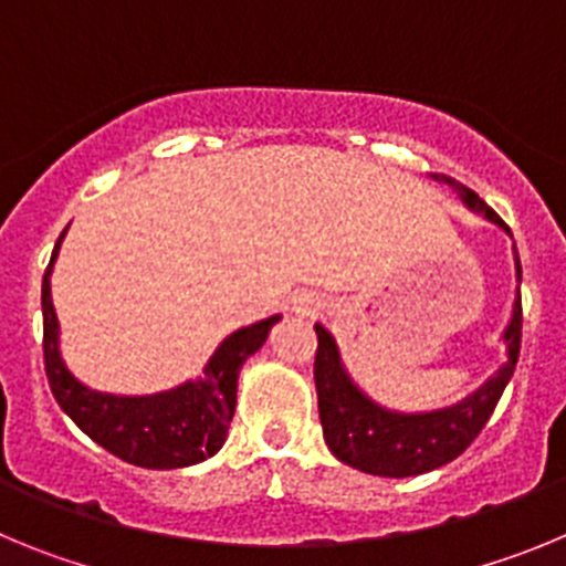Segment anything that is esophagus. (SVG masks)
Returning <instances> with one entry per match:
<instances>
[{
  "mask_svg": "<svg viewBox=\"0 0 566 566\" xmlns=\"http://www.w3.org/2000/svg\"><path fill=\"white\" fill-rule=\"evenodd\" d=\"M321 310V302H318V295L313 293H304L295 298V313H302V315H315Z\"/></svg>",
  "mask_w": 566,
  "mask_h": 566,
  "instance_id": "34e87169",
  "label": "esophagus"
}]
</instances>
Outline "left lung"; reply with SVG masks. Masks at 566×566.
<instances>
[{"mask_svg": "<svg viewBox=\"0 0 566 566\" xmlns=\"http://www.w3.org/2000/svg\"><path fill=\"white\" fill-rule=\"evenodd\" d=\"M437 180L448 182L468 208L482 211L488 220L511 233V228L499 220V213L491 206L480 200L476 191L446 175H440ZM513 256H516V276L522 279L518 253ZM315 335H318L313 369L315 391H318L321 429H324L329 451L358 471L400 480V476H417V473L434 471V468L457 460L485 429V422L491 420L499 397L516 369L518 346H522V298H516L513 304V318L505 329L507 364L462 403L451 406V409L426 411V415H400V411L380 409L378 403H371L340 366L333 335L321 324H315Z\"/></svg>", "mask_w": 566, "mask_h": 566, "instance_id": "left-lung-1", "label": "left lung"}]
</instances>
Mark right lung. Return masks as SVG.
Segmentation results:
<instances>
[{"mask_svg":"<svg viewBox=\"0 0 566 566\" xmlns=\"http://www.w3.org/2000/svg\"><path fill=\"white\" fill-rule=\"evenodd\" d=\"M42 282V313H44V371H48L50 391L70 420L104 446L109 454L124 462L155 471L186 468L217 454L228 437V422L237 406L239 369L264 344L279 315L262 318L251 327L237 329L220 344L206 366V378L195 384H182L171 391L146 397H118L104 391L86 389L70 375L59 355V321H55L53 298H50V273H53L55 253Z\"/></svg>","mask_w":566,"mask_h":566,"instance_id":"1","label":"right lung"}]
</instances>
